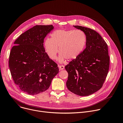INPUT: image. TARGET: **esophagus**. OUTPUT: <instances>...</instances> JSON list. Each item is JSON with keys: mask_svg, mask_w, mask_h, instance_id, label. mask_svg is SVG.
Here are the masks:
<instances>
[{"mask_svg": "<svg viewBox=\"0 0 123 123\" xmlns=\"http://www.w3.org/2000/svg\"><path fill=\"white\" fill-rule=\"evenodd\" d=\"M59 70H63L64 69V66L63 65H60L59 66Z\"/></svg>", "mask_w": 123, "mask_h": 123, "instance_id": "34e87169", "label": "esophagus"}]
</instances>
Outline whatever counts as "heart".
I'll use <instances>...</instances> for the list:
<instances>
[{
    "label": "heart",
    "mask_w": 123,
    "mask_h": 123,
    "mask_svg": "<svg viewBox=\"0 0 123 123\" xmlns=\"http://www.w3.org/2000/svg\"><path fill=\"white\" fill-rule=\"evenodd\" d=\"M86 42V36L80 30L59 29L51 34V38H47L44 42V47L48 56L52 60H56L57 55L61 53L59 61L66 59L74 61L84 51Z\"/></svg>",
    "instance_id": "obj_1"
}]
</instances>
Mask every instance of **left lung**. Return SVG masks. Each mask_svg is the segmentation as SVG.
I'll return each instance as SVG.
<instances>
[{
    "label": "left lung",
    "mask_w": 123,
    "mask_h": 123,
    "mask_svg": "<svg viewBox=\"0 0 123 123\" xmlns=\"http://www.w3.org/2000/svg\"><path fill=\"white\" fill-rule=\"evenodd\" d=\"M84 32L86 48L76 60L65 66L68 73L66 86L72 93L88 96L98 91L107 75L110 57L106 43L95 31L80 26H73Z\"/></svg>",
    "instance_id": "obj_1"
}]
</instances>
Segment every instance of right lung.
<instances>
[{
	"label": "right lung",
	"mask_w": 123,
	"mask_h": 123,
	"mask_svg": "<svg viewBox=\"0 0 123 123\" xmlns=\"http://www.w3.org/2000/svg\"><path fill=\"white\" fill-rule=\"evenodd\" d=\"M52 25H36L15 40L9 65L15 83L24 92L36 95L46 91L59 73L57 64L45 52L43 43Z\"/></svg>",
	"instance_id": "add662e5"
}]
</instances>
